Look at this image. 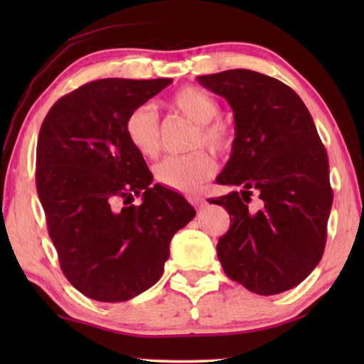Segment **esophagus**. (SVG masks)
Listing matches in <instances>:
<instances>
[{"label":"esophagus","instance_id":"esophagus-1","mask_svg":"<svg viewBox=\"0 0 364 364\" xmlns=\"http://www.w3.org/2000/svg\"><path fill=\"white\" fill-rule=\"evenodd\" d=\"M188 200H189V203L196 208H202L205 205V200L198 196H189Z\"/></svg>","mask_w":364,"mask_h":364}]
</instances>
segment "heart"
Instances as JSON below:
<instances>
[{
  "label": "heart",
  "mask_w": 364,
  "mask_h": 364,
  "mask_svg": "<svg viewBox=\"0 0 364 364\" xmlns=\"http://www.w3.org/2000/svg\"><path fill=\"white\" fill-rule=\"evenodd\" d=\"M170 106L184 119L196 123L191 137V150L208 146L218 154H228L235 145V129L218 115L220 105L208 92L196 86L178 89L170 98ZM129 144L145 158H156L162 136L158 112L151 105H141L129 112L125 122ZM213 158L203 150L183 156H168L154 167V178L162 186L178 192H194L214 173Z\"/></svg>",
  "instance_id": "obj_1"
}]
</instances>
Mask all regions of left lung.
Segmentation results:
<instances>
[{
    "label": "left lung",
    "instance_id": "8db88e82",
    "mask_svg": "<svg viewBox=\"0 0 364 364\" xmlns=\"http://www.w3.org/2000/svg\"><path fill=\"white\" fill-rule=\"evenodd\" d=\"M197 81L235 112V145L218 183L242 191L210 200L230 214L219 261L255 294L288 291L313 272L326 249L333 203L326 146L310 111L284 82L244 68ZM253 191L259 208L248 206Z\"/></svg>",
    "mask_w": 364,
    "mask_h": 364
}]
</instances>
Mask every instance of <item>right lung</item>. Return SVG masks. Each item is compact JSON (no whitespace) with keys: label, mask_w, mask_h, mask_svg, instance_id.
<instances>
[{"label":"right lung","mask_w":364,"mask_h":364,"mask_svg":"<svg viewBox=\"0 0 364 364\" xmlns=\"http://www.w3.org/2000/svg\"><path fill=\"white\" fill-rule=\"evenodd\" d=\"M172 80L105 78L59 98L41 127L36 186L60 269L98 301H125L156 283L178 230L196 210L161 184L125 133L129 112ZM143 194L139 207L130 205ZM123 201L125 207H120Z\"/></svg>","instance_id":"1"}]
</instances>
